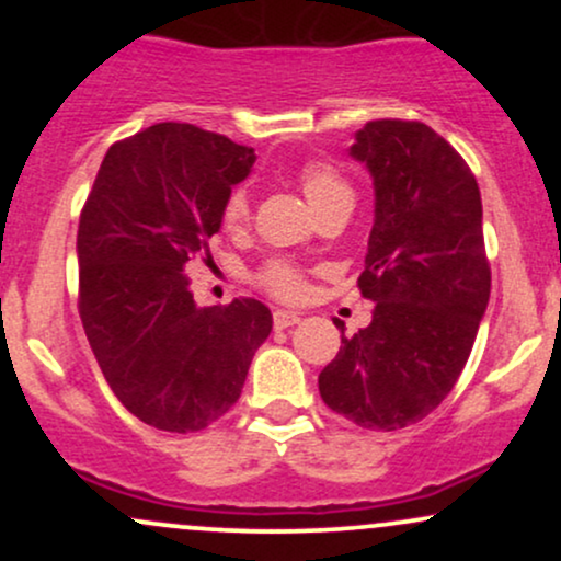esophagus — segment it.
Instances as JSON below:
<instances>
[{
	"label": "esophagus",
	"instance_id": "1",
	"mask_svg": "<svg viewBox=\"0 0 561 561\" xmlns=\"http://www.w3.org/2000/svg\"><path fill=\"white\" fill-rule=\"evenodd\" d=\"M300 313L298 311H289V308H276L274 311V327L276 330H287V327L298 324Z\"/></svg>",
	"mask_w": 561,
	"mask_h": 561
}]
</instances>
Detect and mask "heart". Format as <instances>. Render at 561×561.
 <instances>
[{
    "mask_svg": "<svg viewBox=\"0 0 561 561\" xmlns=\"http://www.w3.org/2000/svg\"><path fill=\"white\" fill-rule=\"evenodd\" d=\"M298 182L313 208H319L327 199L343 195V192H351L343 182V176H340L330 163H306L298 173ZM248 216V195H244L242 190H231L221 205V227L229 231L242 229ZM259 285L276 295V298H295V295L300 293L302 279L293 263L272 261L259 272Z\"/></svg>",
    "mask_w": 561,
    "mask_h": 561,
    "instance_id": "heart-1",
    "label": "heart"
}]
</instances>
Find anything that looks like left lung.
<instances>
[{
	"mask_svg": "<svg viewBox=\"0 0 561 561\" xmlns=\"http://www.w3.org/2000/svg\"><path fill=\"white\" fill-rule=\"evenodd\" d=\"M351 158L375 182L364 298L371 324L319 375L332 411L364 430H401L440 405L465 369L491 298L480 186L465 158L420 121H369Z\"/></svg>",
	"mask_w": 561,
	"mask_h": 561,
	"instance_id": "left-lung-1",
	"label": "left lung"
}]
</instances>
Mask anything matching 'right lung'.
<instances>
[{
	"label": "right lung",
	"mask_w": 561,
	"mask_h": 561,
	"mask_svg": "<svg viewBox=\"0 0 561 561\" xmlns=\"http://www.w3.org/2000/svg\"><path fill=\"white\" fill-rule=\"evenodd\" d=\"M253 163L221 134L156 124L96 171L76 240L79 313L115 398L150 427L197 433L227 414L272 332L261 300L197 306L184 274Z\"/></svg>",
	"instance_id": "1"
}]
</instances>
